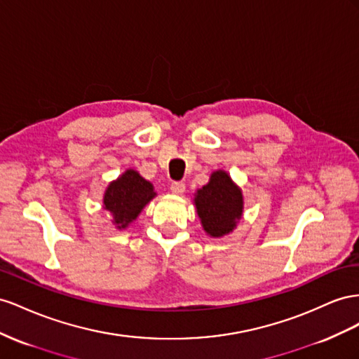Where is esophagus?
<instances>
[{"mask_svg": "<svg viewBox=\"0 0 359 359\" xmlns=\"http://www.w3.org/2000/svg\"><path fill=\"white\" fill-rule=\"evenodd\" d=\"M170 189H171L172 194H183V192H185L187 187H185V183H183V182H171Z\"/></svg>", "mask_w": 359, "mask_h": 359, "instance_id": "obj_1", "label": "esophagus"}]
</instances>
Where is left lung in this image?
Listing matches in <instances>:
<instances>
[{
	"mask_svg": "<svg viewBox=\"0 0 359 359\" xmlns=\"http://www.w3.org/2000/svg\"><path fill=\"white\" fill-rule=\"evenodd\" d=\"M194 201L203 229L213 238L230 233L242 218V192L225 171H215L208 185L198 189Z\"/></svg>",
	"mask_w": 359,
	"mask_h": 359,
	"instance_id": "obj_1",
	"label": "left lung"
}]
</instances>
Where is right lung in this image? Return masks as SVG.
I'll return each instance as SVG.
<instances>
[{
	"label": "right lung",
	"mask_w": 359,
	"mask_h": 359,
	"mask_svg": "<svg viewBox=\"0 0 359 359\" xmlns=\"http://www.w3.org/2000/svg\"><path fill=\"white\" fill-rule=\"evenodd\" d=\"M156 196L153 185L142 179L134 170H128L116 182L109 183L104 197V209H107L117 229H126L134 221L142 208Z\"/></svg>",
	"instance_id": "right-lung-1"
}]
</instances>
